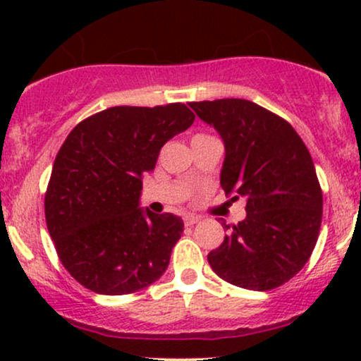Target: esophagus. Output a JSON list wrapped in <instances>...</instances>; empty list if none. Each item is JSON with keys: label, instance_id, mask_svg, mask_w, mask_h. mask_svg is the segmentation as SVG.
Masks as SVG:
<instances>
[{"label": "esophagus", "instance_id": "obj_1", "mask_svg": "<svg viewBox=\"0 0 361 361\" xmlns=\"http://www.w3.org/2000/svg\"><path fill=\"white\" fill-rule=\"evenodd\" d=\"M199 221H201V216H195V214H187V216H185V225H187V227H192V225L199 224Z\"/></svg>", "mask_w": 361, "mask_h": 361}]
</instances>
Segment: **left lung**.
Wrapping results in <instances>:
<instances>
[{
	"label": "left lung",
	"instance_id": "1",
	"mask_svg": "<svg viewBox=\"0 0 361 361\" xmlns=\"http://www.w3.org/2000/svg\"><path fill=\"white\" fill-rule=\"evenodd\" d=\"M225 147L220 185L246 199V218L207 255L227 283L267 292L293 278L318 241L323 195L304 141L281 116L246 99L190 103Z\"/></svg>",
	"mask_w": 361,
	"mask_h": 361
}]
</instances>
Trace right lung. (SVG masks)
<instances>
[{"label": "right lung", "mask_w": 361, "mask_h": 361, "mask_svg": "<svg viewBox=\"0 0 361 361\" xmlns=\"http://www.w3.org/2000/svg\"><path fill=\"white\" fill-rule=\"evenodd\" d=\"M194 118L181 103L113 106L68 134L50 174L45 218L61 262L80 285L126 295L166 272L183 220L140 207L143 174Z\"/></svg>", "instance_id": "1"}]
</instances>
